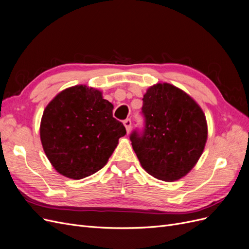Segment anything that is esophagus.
Instances as JSON below:
<instances>
[{"label": "esophagus", "mask_w": 249, "mask_h": 249, "mask_svg": "<svg viewBox=\"0 0 249 249\" xmlns=\"http://www.w3.org/2000/svg\"><path fill=\"white\" fill-rule=\"evenodd\" d=\"M123 124H124V126H125V128H126V131H127V133H128V132L130 131V129H131V120H130V119L124 120Z\"/></svg>", "instance_id": "34e87169"}]
</instances>
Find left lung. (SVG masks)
I'll use <instances>...</instances> for the list:
<instances>
[{
	"mask_svg": "<svg viewBox=\"0 0 249 249\" xmlns=\"http://www.w3.org/2000/svg\"><path fill=\"white\" fill-rule=\"evenodd\" d=\"M142 102L145 128L130 134L135 154L156 179L179 180L203 154L208 135L205 114L188 94L167 83L150 87Z\"/></svg>",
	"mask_w": 249,
	"mask_h": 249,
	"instance_id": "left-lung-1",
	"label": "left lung"
}]
</instances>
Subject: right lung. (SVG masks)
Instances as JSON below:
<instances>
[{
  "label": "right lung",
  "mask_w": 249,
  "mask_h": 249,
  "mask_svg": "<svg viewBox=\"0 0 249 249\" xmlns=\"http://www.w3.org/2000/svg\"><path fill=\"white\" fill-rule=\"evenodd\" d=\"M114 106L94 88L77 85L60 92L47 104L40 123V140L54 170L79 180L107 164L124 125L113 117Z\"/></svg>",
  "instance_id": "1"
}]
</instances>
